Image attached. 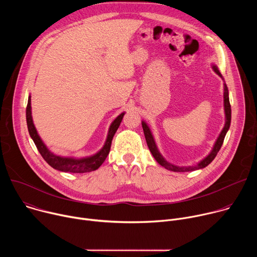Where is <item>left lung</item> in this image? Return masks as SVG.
<instances>
[{
	"label": "left lung",
	"mask_w": 257,
	"mask_h": 257,
	"mask_svg": "<svg viewBox=\"0 0 257 257\" xmlns=\"http://www.w3.org/2000/svg\"><path fill=\"white\" fill-rule=\"evenodd\" d=\"M212 70L216 73V74L219 77H221L224 80V78H223V76L221 74V72L218 71V69H217V67L215 65H212ZM224 109H225V118H226L225 126H224L223 130L221 131V133H219L217 139L215 140L211 152L203 160H201L197 165H195V166H188V167H180V166H176V165H173V164L169 163L162 156V154L160 153L149 125L146 124L144 121H142L141 124H142L143 132H144V136H145V139H146V143H148L149 149H150L152 155L154 156V158L156 159V161L162 167L166 168L167 170L173 171V172H191V171L203 169L206 166H208L213 161V159L216 157L218 151L221 150L222 145H223V142H224V139H225V136H226V134H227L229 128H230V125H231V104H230V100H229V90H228V87H227L226 83H224Z\"/></svg>",
	"instance_id": "8db88e82"
}]
</instances>
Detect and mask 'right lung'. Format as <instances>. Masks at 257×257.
I'll use <instances>...</instances> for the list:
<instances>
[{"instance_id":"1","label":"right lung","mask_w":257,"mask_h":257,"mask_svg":"<svg viewBox=\"0 0 257 257\" xmlns=\"http://www.w3.org/2000/svg\"><path fill=\"white\" fill-rule=\"evenodd\" d=\"M125 113H121L111 124L108 128L107 136L105 139V142L101 150L97 152L95 155L81 158V159H75V158H68V157H61L53 154L44 143L42 138L40 137L36 128L33 124L32 116H31V98L30 95L28 96V102L26 106V122H27V128L30 137L32 138L34 144L36 145V149L39 150L40 154L44 158V160L55 170L61 171V172H68V173H88L91 171L97 170L101 164L105 161L109 150H111V144L113 137L118 130L122 119L124 117Z\"/></svg>"}]
</instances>
